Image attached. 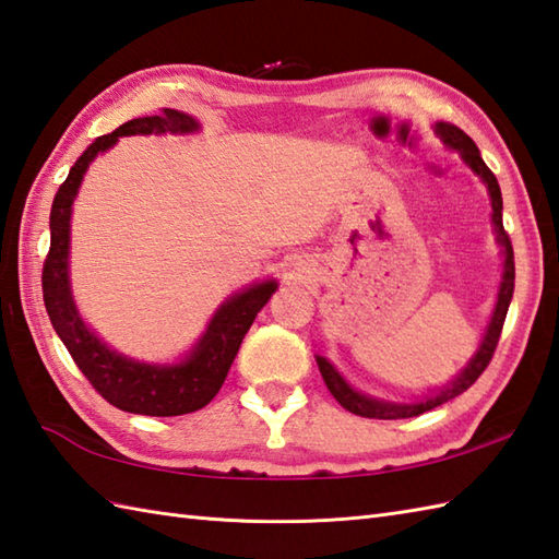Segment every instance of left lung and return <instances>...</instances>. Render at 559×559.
<instances>
[{
  "mask_svg": "<svg viewBox=\"0 0 559 559\" xmlns=\"http://www.w3.org/2000/svg\"><path fill=\"white\" fill-rule=\"evenodd\" d=\"M432 129H435V134L442 139V144L451 151H456L461 160L466 163L468 168L480 177V182L485 187H488L490 204H492L495 240H497V245L502 247V259H504L502 261L500 290H497L495 310L490 314L488 329H485L480 346H478L476 353H473V358L468 360V365L463 367V370L454 379H451L449 384L435 389L432 394H425L423 399L399 403V401H384V399L367 396V394H362V391L353 389L346 382V379H343V374L336 370V367L324 358V355H317L319 372H322L324 384L329 386L331 394H334V399L341 403L343 408L355 413V415H362V418H377V420L415 418V415H420L425 411H432L437 406H442V403L463 394V391H466L485 372V367L490 365L492 353L497 348V341H500V334H502L509 302H512V295H514V249H512V240H509V235L504 233V225H502V192H500V185H497V177L492 175V170L480 158V151H478L476 144H473V139L468 134H463L459 127L447 124V122H437Z\"/></svg>",
  "mask_w": 559,
  "mask_h": 559,
  "instance_id": "obj_1",
  "label": "left lung"
}]
</instances>
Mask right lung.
Here are the masks:
<instances>
[{
    "label": "right lung",
    "mask_w": 559,
    "mask_h": 559,
    "mask_svg": "<svg viewBox=\"0 0 559 559\" xmlns=\"http://www.w3.org/2000/svg\"><path fill=\"white\" fill-rule=\"evenodd\" d=\"M201 124L192 115L165 108L160 115L136 117L112 134L98 136L81 153V158L69 170V177L57 189L50 211V252L43 266V298L50 322L62 338L69 355L86 374L98 394L112 403L115 408L139 415H185L204 408L218 394L225 377L245 334L252 326L257 312L276 293L278 283L257 281L247 288L233 293L218 305L209 319L206 331L199 336L192 350L173 365L141 362L112 350L100 341L76 310L69 281V242H71V211L88 165L100 153L110 151L122 136H148V134H194Z\"/></svg>",
    "instance_id": "right-lung-1"
}]
</instances>
